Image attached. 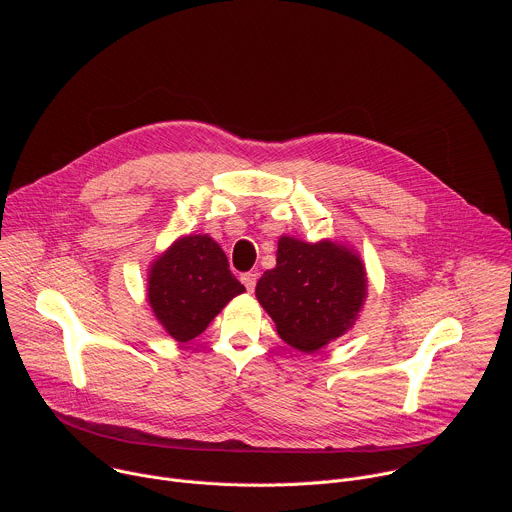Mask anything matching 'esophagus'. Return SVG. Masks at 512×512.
<instances>
[{
    "label": "esophagus",
    "mask_w": 512,
    "mask_h": 512,
    "mask_svg": "<svg viewBox=\"0 0 512 512\" xmlns=\"http://www.w3.org/2000/svg\"><path fill=\"white\" fill-rule=\"evenodd\" d=\"M241 281H243V285L247 287V291H253V289H255V283H257V273H255V271L243 273V275H241Z\"/></svg>",
    "instance_id": "34e87169"
}]
</instances>
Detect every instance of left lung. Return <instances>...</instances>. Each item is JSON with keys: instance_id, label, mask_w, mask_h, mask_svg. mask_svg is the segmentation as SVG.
I'll return each mask as SVG.
<instances>
[{"instance_id": "8db88e82", "label": "left lung", "mask_w": 512, "mask_h": 512, "mask_svg": "<svg viewBox=\"0 0 512 512\" xmlns=\"http://www.w3.org/2000/svg\"><path fill=\"white\" fill-rule=\"evenodd\" d=\"M275 261L257 281L255 296L283 342L316 352L354 326L367 298V269L354 249L283 235Z\"/></svg>"}]
</instances>
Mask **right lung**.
I'll list each match as a JSON object with an SVG mask.
<instances>
[{
	"label": "right lung",
	"instance_id": "add662e5",
	"mask_svg": "<svg viewBox=\"0 0 512 512\" xmlns=\"http://www.w3.org/2000/svg\"><path fill=\"white\" fill-rule=\"evenodd\" d=\"M243 291L225 251L208 235L180 237L152 263L148 275L152 312L176 342L200 336Z\"/></svg>",
	"mask_w": 512,
	"mask_h": 512
}]
</instances>
